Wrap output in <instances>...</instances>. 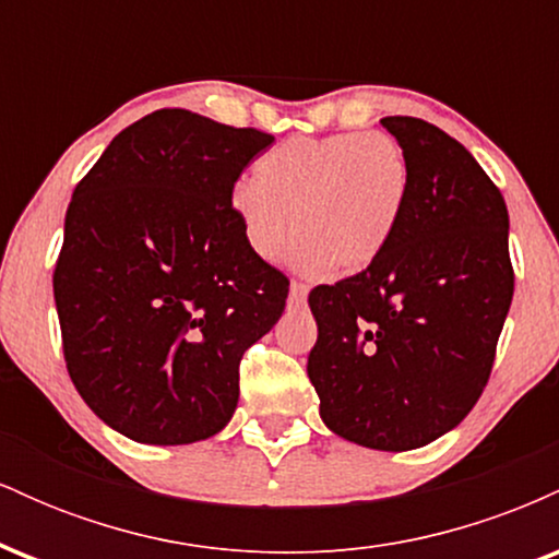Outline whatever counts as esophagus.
Listing matches in <instances>:
<instances>
[{"instance_id":"esophagus-1","label":"esophagus","mask_w":559,"mask_h":559,"mask_svg":"<svg viewBox=\"0 0 559 559\" xmlns=\"http://www.w3.org/2000/svg\"><path fill=\"white\" fill-rule=\"evenodd\" d=\"M307 292H310V286L301 284V281H292V286H288V305H292V307L305 305Z\"/></svg>"}]
</instances>
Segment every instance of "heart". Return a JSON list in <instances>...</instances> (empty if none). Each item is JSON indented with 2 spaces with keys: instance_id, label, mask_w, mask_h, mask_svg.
<instances>
[{
  "instance_id": "b5f03b06",
  "label": "heart",
  "mask_w": 559,
  "mask_h": 559,
  "mask_svg": "<svg viewBox=\"0 0 559 559\" xmlns=\"http://www.w3.org/2000/svg\"><path fill=\"white\" fill-rule=\"evenodd\" d=\"M409 159L381 131L288 139L254 163V183L230 191V213L260 260H275L299 234L301 273L362 271L394 241L409 199Z\"/></svg>"
}]
</instances>
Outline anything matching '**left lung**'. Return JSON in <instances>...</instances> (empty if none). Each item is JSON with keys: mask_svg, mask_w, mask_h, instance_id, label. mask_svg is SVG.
<instances>
[{"mask_svg": "<svg viewBox=\"0 0 559 559\" xmlns=\"http://www.w3.org/2000/svg\"><path fill=\"white\" fill-rule=\"evenodd\" d=\"M381 123L407 152V207L373 265L310 292L307 376L333 433L407 452L452 431L484 394L515 273L504 197L476 157L420 118Z\"/></svg>", "mask_w": 559, "mask_h": 559, "instance_id": "left-lung-1", "label": "left lung"}]
</instances>
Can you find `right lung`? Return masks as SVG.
Masks as SVG:
<instances>
[{"label": "right lung", "instance_id": "right-lung-1", "mask_svg": "<svg viewBox=\"0 0 559 559\" xmlns=\"http://www.w3.org/2000/svg\"><path fill=\"white\" fill-rule=\"evenodd\" d=\"M273 141L168 107L120 131L75 186L52 278L62 352L83 402L139 444L221 431L243 352L284 312L288 278L230 213Z\"/></svg>", "mask_w": 559, "mask_h": 559}]
</instances>
